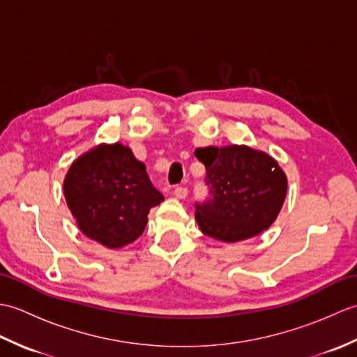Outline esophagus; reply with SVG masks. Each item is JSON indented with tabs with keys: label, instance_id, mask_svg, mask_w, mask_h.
I'll use <instances>...</instances> for the list:
<instances>
[{
	"label": "esophagus",
	"instance_id": "obj_1",
	"mask_svg": "<svg viewBox=\"0 0 357 357\" xmlns=\"http://www.w3.org/2000/svg\"><path fill=\"white\" fill-rule=\"evenodd\" d=\"M173 195L176 196L178 199H185L187 195H188L187 187H176V188H174V190H173Z\"/></svg>",
	"mask_w": 357,
	"mask_h": 357
}]
</instances>
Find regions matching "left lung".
<instances>
[{
    "label": "left lung",
    "instance_id": "obj_1",
    "mask_svg": "<svg viewBox=\"0 0 357 357\" xmlns=\"http://www.w3.org/2000/svg\"><path fill=\"white\" fill-rule=\"evenodd\" d=\"M206 165L208 198L196 202V222L204 234L238 242L267 230L287 195V176L264 151L247 146L196 149Z\"/></svg>",
    "mask_w": 357,
    "mask_h": 357
}]
</instances>
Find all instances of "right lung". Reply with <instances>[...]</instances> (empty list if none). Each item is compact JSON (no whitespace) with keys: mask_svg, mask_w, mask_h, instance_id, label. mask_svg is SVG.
I'll use <instances>...</instances> for the list:
<instances>
[{"mask_svg":"<svg viewBox=\"0 0 357 357\" xmlns=\"http://www.w3.org/2000/svg\"><path fill=\"white\" fill-rule=\"evenodd\" d=\"M64 196L79 230L107 248L138 239L151 207L164 196L151 185L146 165L123 144H101L73 161Z\"/></svg>","mask_w":357,"mask_h":357,"instance_id":"add662e5","label":"right lung"}]
</instances>
